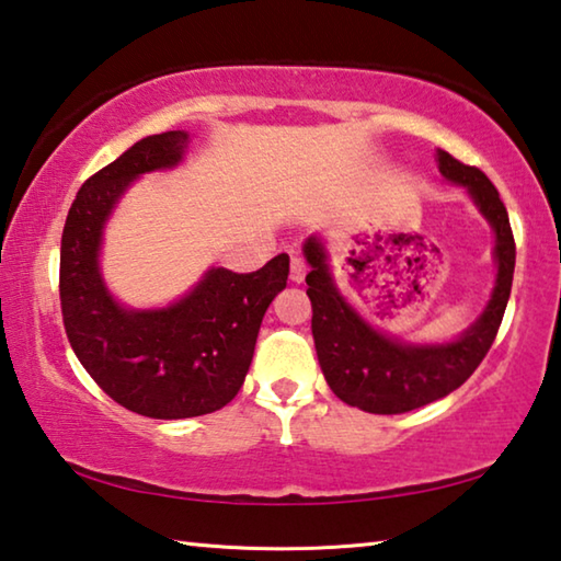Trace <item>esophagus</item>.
I'll use <instances>...</instances> for the list:
<instances>
[{
  "instance_id": "1",
  "label": "esophagus",
  "mask_w": 561,
  "mask_h": 561,
  "mask_svg": "<svg viewBox=\"0 0 561 561\" xmlns=\"http://www.w3.org/2000/svg\"><path fill=\"white\" fill-rule=\"evenodd\" d=\"M304 277H307V262H304L301 257H291V264H289V279L291 282H304Z\"/></svg>"
}]
</instances>
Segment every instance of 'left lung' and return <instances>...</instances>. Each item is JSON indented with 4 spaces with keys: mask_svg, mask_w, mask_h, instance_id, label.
I'll list each match as a JSON object with an SVG mask.
<instances>
[{
    "mask_svg": "<svg viewBox=\"0 0 561 561\" xmlns=\"http://www.w3.org/2000/svg\"><path fill=\"white\" fill-rule=\"evenodd\" d=\"M438 168L450 183L470 190L472 201L495 230V291L485 314L453 344L405 346L378 334L334 287L321 242L311 237L304 244V254L311 264L307 294L314 311L311 334H314L321 371L341 401L366 413H408L453 393L488 356L505 317L512 274H515V237H512L507 207L480 168L465 165L445 150H438Z\"/></svg>",
    "mask_w": 561,
    "mask_h": 561,
    "instance_id": "8db88e82",
    "label": "left lung"
}]
</instances>
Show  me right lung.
Returning <instances> with one entry per match:
<instances>
[{
    "instance_id": "1",
    "label": "right lung",
    "mask_w": 561,
    "mask_h": 561,
    "mask_svg": "<svg viewBox=\"0 0 561 561\" xmlns=\"http://www.w3.org/2000/svg\"><path fill=\"white\" fill-rule=\"evenodd\" d=\"M187 133L168 130L130 146L81 185L61 234L59 297L76 358L113 401L160 421L220 411L250 371L262 317L287 287L289 257L262 270H210L185 299L158 311H128L99 274L101 230L140 173L183 158Z\"/></svg>"
}]
</instances>
